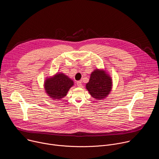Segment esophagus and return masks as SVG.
<instances>
[{
    "mask_svg": "<svg viewBox=\"0 0 159 159\" xmlns=\"http://www.w3.org/2000/svg\"><path fill=\"white\" fill-rule=\"evenodd\" d=\"M77 86H78V87H82V82H81V81H78V82H77Z\"/></svg>",
    "mask_w": 159,
    "mask_h": 159,
    "instance_id": "1",
    "label": "esophagus"
}]
</instances>
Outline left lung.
Here are the masks:
<instances>
[{
    "instance_id": "obj_1",
    "label": "left lung",
    "mask_w": 159,
    "mask_h": 159,
    "mask_svg": "<svg viewBox=\"0 0 159 159\" xmlns=\"http://www.w3.org/2000/svg\"><path fill=\"white\" fill-rule=\"evenodd\" d=\"M106 70L102 69H95L90 74L89 81L85 85L90 96L96 100L105 99L111 91L112 80Z\"/></svg>"
}]
</instances>
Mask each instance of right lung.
I'll use <instances>...</instances> for the list:
<instances>
[{"label": "right lung", "instance_id": "right-lung-1", "mask_svg": "<svg viewBox=\"0 0 159 159\" xmlns=\"http://www.w3.org/2000/svg\"><path fill=\"white\" fill-rule=\"evenodd\" d=\"M74 85V81L62 72H58L47 77L44 82L45 92L50 98L55 101L65 97Z\"/></svg>", "mask_w": 159, "mask_h": 159}]
</instances>
